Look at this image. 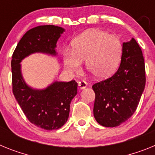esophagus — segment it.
<instances>
[{
	"mask_svg": "<svg viewBox=\"0 0 155 155\" xmlns=\"http://www.w3.org/2000/svg\"><path fill=\"white\" fill-rule=\"evenodd\" d=\"M78 86H79L80 90H83V89H85L86 87H87V82L82 80V81H79V83H78Z\"/></svg>",
	"mask_w": 155,
	"mask_h": 155,
	"instance_id": "1",
	"label": "esophagus"
}]
</instances>
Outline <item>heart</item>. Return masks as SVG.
<instances>
[{
  "label": "heart",
  "mask_w": 155,
  "mask_h": 155,
  "mask_svg": "<svg viewBox=\"0 0 155 155\" xmlns=\"http://www.w3.org/2000/svg\"><path fill=\"white\" fill-rule=\"evenodd\" d=\"M122 56V44L116 35L101 30H88L71 42V51L63 52L65 69L72 74L79 73L82 62L94 78L103 79L116 71Z\"/></svg>",
  "instance_id": "obj_1"
}]
</instances>
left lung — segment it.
<instances>
[{
    "label": "left lung",
    "mask_w": 155,
    "mask_h": 155,
    "mask_svg": "<svg viewBox=\"0 0 155 155\" xmlns=\"http://www.w3.org/2000/svg\"><path fill=\"white\" fill-rule=\"evenodd\" d=\"M146 77L143 53L134 38L122 44L120 66L111 78L93 85L94 115L105 127H115L137 110L144 91Z\"/></svg>",
    "instance_id": "left-lung-1"
}]
</instances>
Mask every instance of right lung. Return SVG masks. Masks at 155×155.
<instances>
[{
	"instance_id": "right-lung-1",
	"label": "right lung",
	"mask_w": 155,
	"mask_h": 155,
	"mask_svg": "<svg viewBox=\"0 0 155 155\" xmlns=\"http://www.w3.org/2000/svg\"><path fill=\"white\" fill-rule=\"evenodd\" d=\"M64 29L52 25H39L21 37L12 60V91L28 120L44 130H58L68 118L70 103L77 94L78 84L54 81L44 89H35L25 83L21 74L24 58L35 53L57 56V41Z\"/></svg>"
}]
</instances>
